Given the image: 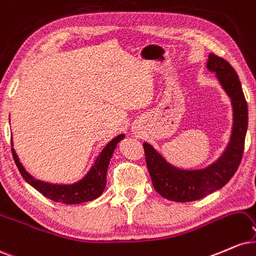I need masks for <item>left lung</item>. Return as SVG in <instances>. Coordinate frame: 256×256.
<instances>
[{
  "label": "left lung",
  "instance_id": "left-lung-1",
  "mask_svg": "<svg viewBox=\"0 0 256 256\" xmlns=\"http://www.w3.org/2000/svg\"><path fill=\"white\" fill-rule=\"evenodd\" d=\"M207 68L214 72L232 103V134L223 156L206 169L180 170L166 163L151 145L144 144L146 165L153 187L165 199L177 202L202 199L206 195L224 187L238 169L244 150L248 105L238 75L229 62L214 54L208 55Z\"/></svg>",
  "mask_w": 256,
  "mask_h": 256
}]
</instances>
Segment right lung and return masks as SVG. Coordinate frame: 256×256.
<instances>
[{
	"label": "right lung",
	"instance_id": "add662e5",
	"mask_svg": "<svg viewBox=\"0 0 256 256\" xmlns=\"http://www.w3.org/2000/svg\"><path fill=\"white\" fill-rule=\"evenodd\" d=\"M123 138H124V134H121L116 136L115 139L111 140L104 147L100 154L98 156L94 165L90 170V172L87 174L85 178L70 186H57L37 181L24 169V166L20 164L19 159H18L14 148H12V154H13L14 162L20 171L21 176L24 177V180L28 184H31L33 188L37 189L39 193L43 194L48 199L56 201V202H62L66 204V205H75V204L86 202V201L97 199L103 193L105 184H106V171L108 166H109L111 156L115 151L117 144Z\"/></svg>",
	"mask_w": 256,
	"mask_h": 256
}]
</instances>
